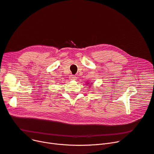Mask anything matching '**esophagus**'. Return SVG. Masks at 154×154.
Wrapping results in <instances>:
<instances>
[{
  "instance_id": "34e87169",
  "label": "esophagus",
  "mask_w": 154,
  "mask_h": 154,
  "mask_svg": "<svg viewBox=\"0 0 154 154\" xmlns=\"http://www.w3.org/2000/svg\"><path fill=\"white\" fill-rule=\"evenodd\" d=\"M70 80H76V76L75 75H71L70 76Z\"/></svg>"
}]
</instances>
